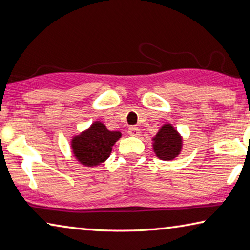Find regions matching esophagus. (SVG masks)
I'll use <instances>...</instances> for the list:
<instances>
[{"label":"esophagus","mask_w":250,"mask_h":250,"mask_svg":"<svg viewBox=\"0 0 250 250\" xmlns=\"http://www.w3.org/2000/svg\"><path fill=\"white\" fill-rule=\"evenodd\" d=\"M129 134H130V136H132V137H138L140 134V130L138 129L137 126L132 125V126H130V128H129Z\"/></svg>","instance_id":"esophagus-1"}]
</instances>
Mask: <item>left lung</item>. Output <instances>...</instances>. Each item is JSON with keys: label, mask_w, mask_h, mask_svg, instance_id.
I'll return each instance as SVG.
<instances>
[{"label": "left lung", "mask_w": 250, "mask_h": 250, "mask_svg": "<svg viewBox=\"0 0 250 250\" xmlns=\"http://www.w3.org/2000/svg\"><path fill=\"white\" fill-rule=\"evenodd\" d=\"M153 150L162 160H171L181 150V137L171 125H165L153 138Z\"/></svg>", "instance_id": "8db88e82"}]
</instances>
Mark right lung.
<instances>
[{
  "label": "right lung",
  "mask_w": 250,
  "mask_h": 250,
  "mask_svg": "<svg viewBox=\"0 0 250 250\" xmlns=\"http://www.w3.org/2000/svg\"><path fill=\"white\" fill-rule=\"evenodd\" d=\"M121 137L118 131H109L101 122H94L90 129L72 140L73 153L82 165L92 167L105 161L113 145Z\"/></svg>",
  "instance_id": "obj_1"
}]
</instances>
